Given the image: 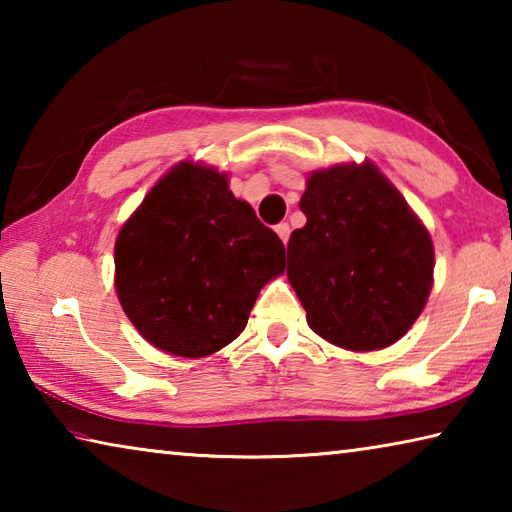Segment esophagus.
I'll use <instances>...</instances> for the list:
<instances>
[{"mask_svg": "<svg viewBox=\"0 0 512 512\" xmlns=\"http://www.w3.org/2000/svg\"><path fill=\"white\" fill-rule=\"evenodd\" d=\"M275 232H277V237L282 239V244H287V241H289V235H291L289 223H277V225H275Z\"/></svg>", "mask_w": 512, "mask_h": 512, "instance_id": "1", "label": "esophagus"}]
</instances>
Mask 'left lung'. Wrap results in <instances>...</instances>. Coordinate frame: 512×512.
<instances>
[{"label": "left lung", "mask_w": 512, "mask_h": 512, "mask_svg": "<svg viewBox=\"0 0 512 512\" xmlns=\"http://www.w3.org/2000/svg\"><path fill=\"white\" fill-rule=\"evenodd\" d=\"M291 232L287 275L325 341L352 352L400 341L433 284V244L409 203L372 162L314 171Z\"/></svg>", "instance_id": "obj_1"}]
</instances>
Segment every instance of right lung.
I'll use <instances>...</instances> for the list:
<instances>
[{
	"mask_svg": "<svg viewBox=\"0 0 512 512\" xmlns=\"http://www.w3.org/2000/svg\"><path fill=\"white\" fill-rule=\"evenodd\" d=\"M284 271V246L228 176L180 162L119 230L115 289L146 341L198 359L244 332L259 289Z\"/></svg>",
	"mask_w": 512,
	"mask_h": 512,
	"instance_id": "1",
	"label": "right lung"
}]
</instances>
